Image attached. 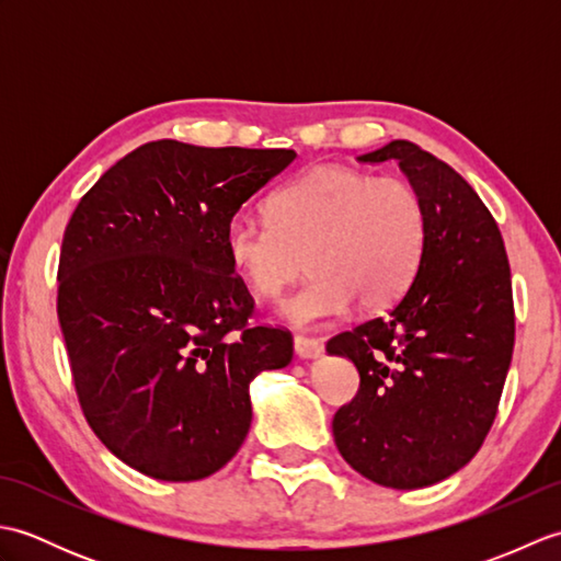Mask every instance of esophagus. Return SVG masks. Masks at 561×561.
<instances>
[{
  "label": "esophagus",
  "instance_id": "esophagus-1",
  "mask_svg": "<svg viewBox=\"0 0 561 561\" xmlns=\"http://www.w3.org/2000/svg\"><path fill=\"white\" fill-rule=\"evenodd\" d=\"M294 352L301 356V359H316V356L323 354V342L316 337H306V335H296L294 337Z\"/></svg>",
  "mask_w": 561,
  "mask_h": 561
}]
</instances>
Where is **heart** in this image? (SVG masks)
Here are the masks:
<instances>
[{
    "label": "heart",
    "instance_id": "heart-1",
    "mask_svg": "<svg viewBox=\"0 0 561 561\" xmlns=\"http://www.w3.org/2000/svg\"><path fill=\"white\" fill-rule=\"evenodd\" d=\"M270 219L236 214L224 248L257 299H277L306 265L313 277L282 304L296 325L380 311L408 291L426 248V205L400 175L318 165L270 197Z\"/></svg>",
    "mask_w": 561,
    "mask_h": 561
}]
</instances>
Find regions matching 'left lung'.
I'll list each match as a JSON object with an SVG mask.
<instances>
[{"mask_svg": "<svg viewBox=\"0 0 561 561\" xmlns=\"http://www.w3.org/2000/svg\"><path fill=\"white\" fill-rule=\"evenodd\" d=\"M359 161H398L428 233L414 282L386 316L328 342L359 371L332 434L364 478L420 490L468 465L494 424L516 337L508 257L492 211L448 163L404 139Z\"/></svg>", "mask_w": 561, "mask_h": 561, "instance_id": "left-lung-1", "label": "left lung"}]
</instances>
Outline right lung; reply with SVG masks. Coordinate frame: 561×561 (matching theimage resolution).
Returning <instances> with one entry per match:
<instances>
[{"label": "right lung", "instance_id": "right-lung-1", "mask_svg": "<svg viewBox=\"0 0 561 561\" xmlns=\"http://www.w3.org/2000/svg\"><path fill=\"white\" fill-rule=\"evenodd\" d=\"M291 149L149 141L81 197L57 267V318L93 434L165 482L209 478L248 436L250 380L291 362V332L255 301L226 226Z\"/></svg>", "mask_w": 561, "mask_h": 561}]
</instances>
